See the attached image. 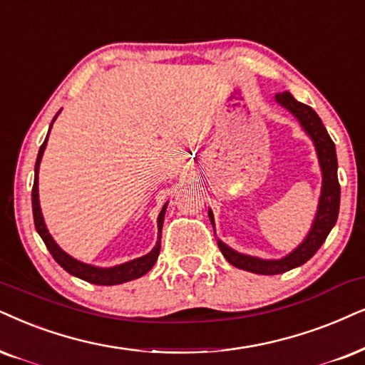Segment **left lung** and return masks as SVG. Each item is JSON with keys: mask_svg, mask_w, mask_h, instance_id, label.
Masks as SVG:
<instances>
[{"mask_svg": "<svg viewBox=\"0 0 365 365\" xmlns=\"http://www.w3.org/2000/svg\"><path fill=\"white\" fill-rule=\"evenodd\" d=\"M274 101L281 108H284L288 113H292L297 118L299 126H302L303 131L312 140L313 146H315L318 165H320L322 172V190L320 198H318L317 214L313 217L312 227L308 230L305 239L292 252L279 257V259H262V257L257 256L244 255V252H239L236 249L229 247L220 239H217L220 252H222L230 264L239 267V269L256 274H281L293 269V267L305 264L318 249H320L322 244L325 242L327 236L330 234V230L334 229L340 209V185L339 178H336V168H339V165H336V151L334 141H331L329 133H327L322 119L318 118V114L310 106L299 103L288 91L276 94ZM209 219L212 225L215 227L214 214H212L210 209Z\"/></svg>", "mask_w": 365, "mask_h": 365, "instance_id": "8db88e82", "label": "left lung"}]
</instances>
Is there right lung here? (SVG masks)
<instances>
[{"mask_svg": "<svg viewBox=\"0 0 365 365\" xmlns=\"http://www.w3.org/2000/svg\"><path fill=\"white\" fill-rule=\"evenodd\" d=\"M58 116V113H57ZM53 118L52 124H50V129H52L55 119ZM48 129V135H50ZM48 135L45 138L43 145L40 146L38 150V156H36V163H35V182H34V190H31V207H34V220H35V227L36 232L40 234V237L43 239L45 246L50 251V255L53 256V259L58 262L67 273H71L76 278H81L87 281V283H94V284H101V286H110V284H121L126 283V281L131 279H138L141 276H145L151 267L155 266L156 259H158L160 255V247H161V229H163V220H165V212H167V205L168 202L161 207L160 214H158V241H156L155 247L151 249L148 255L136 257V259H131L128 262H123V264H116L110 267H99L94 264H87V262H82L76 257H72L71 255H67L62 247L55 242V239L52 237V234L48 232L47 225H45L43 220V214H41L40 209V197H38V170H40V163H41V156H43V151L47 148V141H48Z\"/></svg>", "mask_w": 365, "mask_h": 365, "instance_id": "add662e5", "label": "right lung"}]
</instances>
